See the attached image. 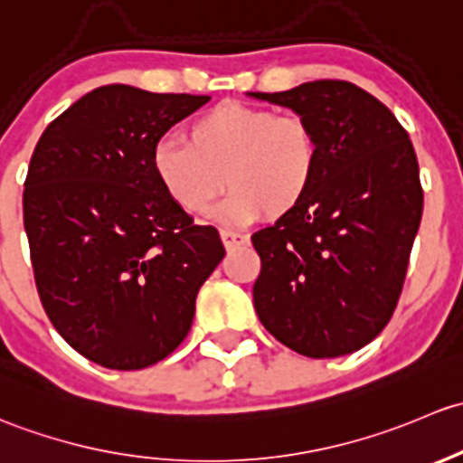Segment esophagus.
<instances>
[{
	"label": "esophagus",
	"mask_w": 463,
	"mask_h": 463,
	"mask_svg": "<svg viewBox=\"0 0 463 463\" xmlns=\"http://www.w3.org/2000/svg\"><path fill=\"white\" fill-rule=\"evenodd\" d=\"M221 238H222V242H225L227 250H233V247H238V245H245V242L250 241V236H247V233L233 232V230H221Z\"/></svg>",
	"instance_id": "esophagus-1"
}]
</instances>
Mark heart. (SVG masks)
<instances>
[{
	"label": "heart",
	"instance_id": "heart-1",
	"mask_svg": "<svg viewBox=\"0 0 463 463\" xmlns=\"http://www.w3.org/2000/svg\"><path fill=\"white\" fill-rule=\"evenodd\" d=\"M318 162L321 145L309 120L242 102L216 104L189 122L184 142L162 140L151 151L160 187L192 216L212 209L227 180L222 216L233 222L294 212L312 189Z\"/></svg>",
	"mask_w": 463,
	"mask_h": 463
}]
</instances>
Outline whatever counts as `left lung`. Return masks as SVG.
Masks as SVG:
<instances>
[{
    "instance_id": "1",
    "label": "left lung",
    "mask_w": 463,
    "mask_h": 463,
    "mask_svg": "<svg viewBox=\"0 0 463 463\" xmlns=\"http://www.w3.org/2000/svg\"><path fill=\"white\" fill-rule=\"evenodd\" d=\"M250 95L297 111L321 145L303 203L251 236L256 314L298 354H350L381 335L402 297L423 212L414 146L392 111L352 82Z\"/></svg>"
}]
</instances>
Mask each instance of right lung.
<instances>
[{"label": "right lung", "mask_w": 463, "mask_h": 463, "mask_svg": "<svg viewBox=\"0 0 463 463\" xmlns=\"http://www.w3.org/2000/svg\"><path fill=\"white\" fill-rule=\"evenodd\" d=\"M207 95L99 87L42 133L24 183V230L46 317L73 350L142 370L192 330L198 289L225 256L160 187L151 151Z\"/></svg>", "instance_id": "add662e5"}]
</instances>
